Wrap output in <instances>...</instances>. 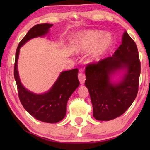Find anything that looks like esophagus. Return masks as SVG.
Returning a JSON list of instances; mask_svg holds the SVG:
<instances>
[{
    "instance_id": "34e87169",
    "label": "esophagus",
    "mask_w": 150,
    "mask_h": 150,
    "mask_svg": "<svg viewBox=\"0 0 150 150\" xmlns=\"http://www.w3.org/2000/svg\"><path fill=\"white\" fill-rule=\"evenodd\" d=\"M78 78H79L80 83H81V85H83V84L85 83V80H86L85 75L84 74H83V73L80 72L79 74V75H78Z\"/></svg>"
}]
</instances>
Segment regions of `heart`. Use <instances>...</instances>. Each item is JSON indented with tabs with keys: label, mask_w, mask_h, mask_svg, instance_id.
I'll list each match as a JSON object with an SVG mask.
<instances>
[{
	"label": "heart",
	"mask_w": 150,
	"mask_h": 150,
	"mask_svg": "<svg viewBox=\"0 0 150 150\" xmlns=\"http://www.w3.org/2000/svg\"><path fill=\"white\" fill-rule=\"evenodd\" d=\"M89 54L90 62L100 60L104 53L112 44V38L110 34L102 35L98 30H89L80 33L71 41V48L74 52H82L93 46Z\"/></svg>",
	"instance_id": "1"
}]
</instances>
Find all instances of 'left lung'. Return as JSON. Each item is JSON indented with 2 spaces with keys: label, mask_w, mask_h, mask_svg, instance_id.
Returning <instances> with one entry per match:
<instances>
[{
  "label": "left lung",
  "mask_w": 150,
  "mask_h": 150,
  "mask_svg": "<svg viewBox=\"0 0 150 150\" xmlns=\"http://www.w3.org/2000/svg\"><path fill=\"white\" fill-rule=\"evenodd\" d=\"M120 70L126 72L120 83H112L111 76ZM140 73L138 49L126 31L122 44L112 57L86 66L85 85L89 90L96 120L109 121L126 111L137 97Z\"/></svg>",
  "instance_id": "obj_1"
}]
</instances>
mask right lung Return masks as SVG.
Wrapping results in <instances>:
<instances>
[{"instance_id": "obj_1", "label": "right lung", "mask_w": 150, "mask_h": 150, "mask_svg": "<svg viewBox=\"0 0 150 150\" xmlns=\"http://www.w3.org/2000/svg\"><path fill=\"white\" fill-rule=\"evenodd\" d=\"M52 24H39L28 30L20 41L16 52L14 78L20 102L30 115L43 122L54 124L62 120L66 114L67 100L80 85L77 68L62 71L54 85L46 93L35 94L23 87L18 75L17 63L20 48L30 39L47 34Z\"/></svg>"}]
</instances>
